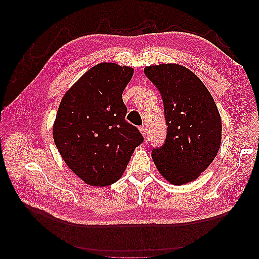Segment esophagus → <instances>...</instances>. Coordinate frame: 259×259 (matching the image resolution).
Wrapping results in <instances>:
<instances>
[{"label":"esophagus","mask_w":259,"mask_h":259,"mask_svg":"<svg viewBox=\"0 0 259 259\" xmlns=\"http://www.w3.org/2000/svg\"><path fill=\"white\" fill-rule=\"evenodd\" d=\"M139 131H140V133L143 135V137L145 138V137H146V127H145V125L139 126Z\"/></svg>","instance_id":"esophagus-1"}]
</instances>
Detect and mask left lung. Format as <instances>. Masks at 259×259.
Here are the masks:
<instances>
[{
    "instance_id": "left-lung-1",
    "label": "left lung",
    "mask_w": 259,
    "mask_h": 259,
    "mask_svg": "<svg viewBox=\"0 0 259 259\" xmlns=\"http://www.w3.org/2000/svg\"><path fill=\"white\" fill-rule=\"evenodd\" d=\"M144 73L161 94L167 134L152 151L162 177L175 186L198 178L215 159L221 143V118L212 95L189 68L167 63Z\"/></svg>"
}]
</instances>
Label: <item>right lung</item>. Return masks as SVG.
<instances>
[{"mask_svg":"<svg viewBox=\"0 0 259 259\" xmlns=\"http://www.w3.org/2000/svg\"><path fill=\"white\" fill-rule=\"evenodd\" d=\"M134 68L100 63L65 93L53 127L57 149L67 166L86 184L106 187L118 181L143 142L125 120L122 93Z\"/></svg>","mask_w":259,"mask_h":259,"instance_id":"obj_1","label":"right lung"}]
</instances>
